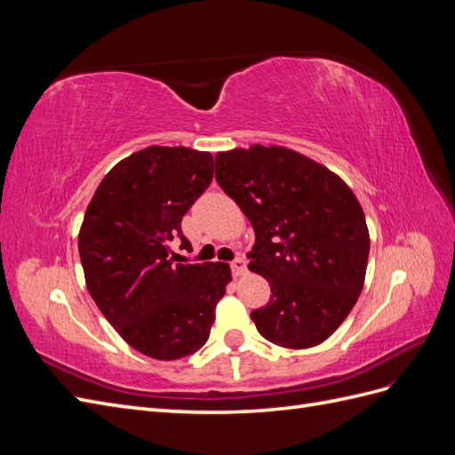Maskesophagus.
<instances>
[{
    "instance_id": "obj_1",
    "label": "esophagus",
    "mask_w": 455,
    "mask_h": 455,
    "mask_svg": "<svg viewBox=\"0 0 455 455\" xmlns=\"http://www.w3.org/2000/svg\"><path fill=\"white\" fill-rule=\"evenodd\" d=\"M231 273H233V277H241V275H244L246 273V259L244 258H235L231 261Z\"/></svg>"
}]
</instances>
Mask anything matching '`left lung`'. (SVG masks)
Instances as JSON below:
<instances>
[{
  "label": "left lung",
  "instance_id": "8db88e82",
  "mask_svg": "<svg viewBox=\"0 0 455 455\" xmlns=\"http://www.w3.org/2000/svg\"><path fill=\"white\" fill-rule=\"evenodd\" d=\"M216 182L254 228L249 269L271 286L251 313L281 347L323 343L361 296L370 237L353 191L323 164L279 146L216 154Z\"/></svg>",
  "mask_w": 455,
  "mask_h": 455
}]
</instances>
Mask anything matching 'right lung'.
<instances>
[{
    "instance_id": "obj_1",
    "label": "right lung",
    "mask_w": 455,
    "mask_h": 455,
    "mask_svg": "<svg viewBox=\"0 0 455 455\" xmlns=\"http://www.w3.org/2000/svg\"><path fill=\"white\" fill-rule=\"evenodd\" d=\"M209 151L149 146L117 163L87 206L79 256L89 294L131 347L157 361L196 353L231 281L224 261L178 264L182 218L212 182Z\"/></svg>"
}]
</instances>
